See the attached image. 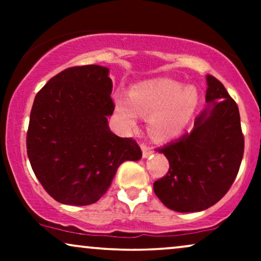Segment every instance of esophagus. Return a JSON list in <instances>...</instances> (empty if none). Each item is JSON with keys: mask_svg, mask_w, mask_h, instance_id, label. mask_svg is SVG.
Instances as JSON below:
<instances>
[{"mask_svg": "<svg viewBox=\"0 0 261 261\" xmlns=\"http://www.w3.org/2000/svg\"><path fill=\"white\" fill-rule=\"evenodd\" d=\"M141 149H142V157L147 158L149 154L153 153V149H152L149 146L145 145V143H141Z\"/></svg>", "mask_w": 261, "mask_h": 261, "instance_id": "esophagus-1", "label": "esophagus"}]
</instances>
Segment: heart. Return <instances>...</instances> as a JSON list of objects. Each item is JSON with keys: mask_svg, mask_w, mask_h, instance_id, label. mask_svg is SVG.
Masks as SVG:
<instances>
[{"mask_svg": "<svg viewBox=\"0 0 261 261\" xmlns=\"http://www.w3.org/2000/svg\"><path fill=\"white\" fill-rule=\"evenodd\" d=\"M199 94L194 86L173 80L147 81L130 89V100L115 97V108L122 122L135 127L139 118L149 115L148 131L157 140L175 137L184 130L195 113Z\"/></svg>", "mask_w": 261, "mask_h": 261, "instance_id": "obj_1", "label": "heart"}]
</instances>
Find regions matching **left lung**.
I'll use <instances>...</instances> for the list:
<instances>
[{
    "mask_svg": "<svg viewBox=\"0 0 261 261\" xmlns=\"http://www.w3.org/2000/svg\"><path fill=\"white\" fill-rule=\"evenodd\" d=\"M206 82L207 106L193 130L157 149L168 160L169 170L154 181V194L176 212L202 211L220 201L243 158L238 106L217 79L207 74Z\"/></svg>",
    "mask_w": 261,
    "mask_h": 261,
    "instance_id": "obj_1",
    "label": "left lung"
}]
</instances>
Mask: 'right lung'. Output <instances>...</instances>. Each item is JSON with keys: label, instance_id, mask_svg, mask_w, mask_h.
<instances>
[{"label": "right lung", "instance_id": "right-lung-1", "mask_svg": "<svg viewBox=\"0 0 261 261\" xmlns=\"http://www.w3.org/2000/svg\"><path fill=\"white\" fill-rule=\"evenodd\" d=\"M109 68H66L35 95L27 153L35 176L53 199L86 206L107 193L119 166L142 157L133 139L112 133Z\"/></svg>", "mask_w": 261, "mask_h": 261}]
</instances>
